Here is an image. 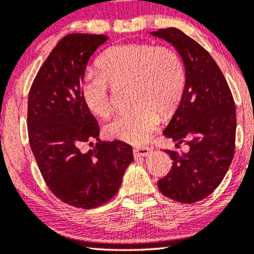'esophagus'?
<instances>
[{
  "label": "esophagus",
  "instance_id": "1",
  "mask_svg": "<svg viewBox=\"0 0 254 254\" xmlns=\"http://www.w3.org/2000/svg\"><path fill=\"white\" fill-rule=\"evenodd\" d=\"M151 154V148L148 146H137L133 148V155L134 158L138 157H147V155Z\"/></svg>",
  "mask_w": 254,
  "mask_h": 254
}]
</instances>
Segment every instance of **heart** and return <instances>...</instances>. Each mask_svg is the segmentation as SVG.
Returning a JSON list of instances; mask_svg holds the SVG:
<instances>
[{
  "instance_id": "heart-1",
  "label": "heart",
  "mask_w": 254,
  "mask_h": 254,
  "mask_svg": "<svg viewBox=\"0 0 254 254\" xmlns=\"http://www.w3.org/2000/svg\"><path fill=\"white\" fill-rule=\"evenodd\" d=\"M96 67L100 73L87 74L80 93L84 106L97 117L107 118L113 111L110 86L130 83L134 106L104 127L107 136L125 143L146 141L160 123V113H173L184 96V64L171 47L141 43L111 46L96 60Z\"/></svg>"
}]
</instances>
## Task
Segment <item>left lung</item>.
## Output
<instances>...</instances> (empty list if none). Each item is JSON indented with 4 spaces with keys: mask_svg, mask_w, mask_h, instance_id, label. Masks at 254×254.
I'll return each instance as SVG.
<instances>
[{
    "mask_svg": "<svg viewBox=\"0 0 254 254\" xmlns=\"http://www.w3.org/2000/svg\"><path fill=\"white\" fill-rule=\"evenodd\" d=\"M152 35L171 43L184 62V96L164 136L177 141V147L182 143L189 147L182 154L165 150L173 166L158 187L172 200L194 203L218 187L235 155V101L222 70L197 42L177 28Z\"/></svg>",
    "mask_w": 254,
    "mask_h": 254,
    "instance_id": "left-lung-1",
    "label": "left lung"
}]
</instances>
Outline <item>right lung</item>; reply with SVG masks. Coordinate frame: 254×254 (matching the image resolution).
<instances>
[{
	"label": "right lung",
	"instance_id": "right-lung-1",
	"mask_svg": "<svg viewBox=\"0 0 254 254\" xmlns=\"http://www.w3.org/2000/svg\"><path fill=\"white\" fill-rule=\"evenodd\" d=\"M108 39L69 33L51 51L33 80L28 101V134L47 187L72 207L93 209L120 188L132 147L121 140L99 141L88 152L81 145L99 140L96 118L84 106L80 88L87 63Z\"/></svg>",
	"mask_w": 254,
	"mask_h": 254
}]
</instances>
